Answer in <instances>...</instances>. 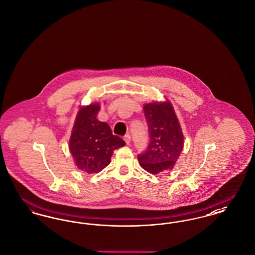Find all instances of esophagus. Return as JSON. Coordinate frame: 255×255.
Masks as SVG:
<instances>
[{
	"label": "esophagus",
	"instance_id": "34e87169",
	"mask_svg": "<svg viewBox=\"0 0 255 255\" xmlns=\"http://www.w3.org/2000/svg\"><path fill=\"white\" fill-rule=\"evenodd\" d=\"M123 138H124V140H125V142H126V144H127V145H129V144L131 143V135H130L129 133L125 134Z\"/></svg>",
	"mask_w": 255,
	"mask_h": 255
}]
</instances>
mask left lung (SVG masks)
<instances>
[{
    "label": "left lung",
    "instance_id": "1",
    "mask_svg": "<svg viewBox=\"0 0 255 255\" xmlns=\"http://www.w3.org/2000/svg\"><path fill=\"white\" fill-rule=\"evenodd\" d=\"M149 143L145 151L137 155L143 169L158 174L170 169L179 158L183 147V135L170 102L144 105Z\"/></svg>",
    "mask_w": 255,
    "mask_h": 255
}]
</instances>
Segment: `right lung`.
<instances>
[{"label": "right lung", "instance_id": "obj_1", "mask_svg": "<svg viewBox=\"0 0 255 255\" xmlns=\"http://www.w3.org/2000/svg\"><path fill=\"white\" fill-rule=\"evenodd\" d=\"M99 108L98 104H92L80 109L70 139L76 166L89 174L104 169L114 151L126 144L122 137L113 134L106 122L97 120Z\"/></svg>", "mask_w": 255, "mask_h": 255}]
</instances>
